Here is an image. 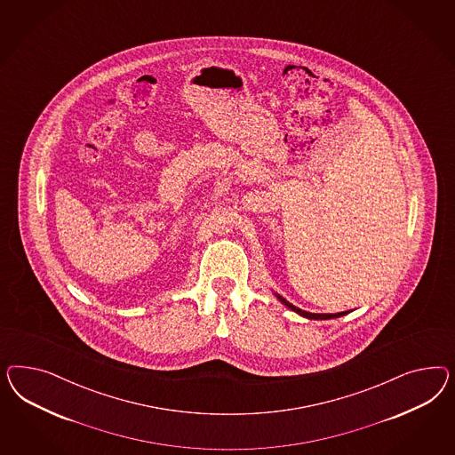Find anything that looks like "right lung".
I'll return each instance as SVG.
<instances>
[{
    "label": "right lung",
    "instance_id": "1",
    "mask_svg": "<svg viewBox=\"0 0 455 455\" xmlns=\"http://www.w3.org/2000/svg\"><path fill=\"white\" fill-rule=\"evenodd\" d=\"M278 299H280V302L285 303L289 308H291L293 312H297V314H300V315H303V317L307 318H315V320H329V318H337V317H342V315H345L347 312H339V314H310V312H305V310H302V308H299V307H295V305H291V303L287 302L283 297H280L278 295Z\"/></svg>",
    "mask_w": 455,
    "mask_h": 455
}]
</instances>
